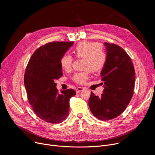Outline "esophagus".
<instances>
[{"instance_id": "obj_1", "label": "esophagus", "mask_w": 155, "mask_h": 155, "mask_svg": "<svg viewBox=\"0 0 155 155\" xmlns=\"http://www.w3.org/2000/svg\"><path fill=\"white\" fill-rule=\"evenodd\" d=\"M83 90H84V88H83V87H78V88L76 89V92H77V94H78V93H80V92H82Z\"/></svg>"}]
</instances>
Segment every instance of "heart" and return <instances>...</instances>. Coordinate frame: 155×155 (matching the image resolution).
<instances>
[{
  "label": "heart",
  "mask_w": 155,
  "mask_h": 155,
  "mask_svg": "<svg viewBox=\"0 0 155 155\" xmlns=\"http://www.w3.org/2000/svg\"><path fill=\"white\" fill-rule=\"evenodd\" d=\"M76 58L84 59L83 67L84 71L76 72L72 76L73 82L78 84H84L88 79L90 71L99 72L103 69L107 61V54L98 43L82 41L73 48ZM73 61V57L68 54L62 56L60 63L61 68L65 71H70Z\"/></svg>",
  "instance_id": "b5f03b06"
}]
</instances>
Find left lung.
<instances>
[{
	"mask_svg": "<svg viewBox=\"0 0 155 155\" xmlns=\"http://www.w3.org/2000/svg\"><path fill=\"white\" fill-rule=\"evenodd\" d=\"M104 45L107 61L101 73L104 89L101 97L91 92L88 105L96 118L109 120L127 108L133 95L136 73L131 59L124 49L114 43Z\"/></svg>",
	"mask_w": 155,
	"mask_h": 155,
	"instance_id": "obj_1",
	"label": "left lung"
}]
</instances>
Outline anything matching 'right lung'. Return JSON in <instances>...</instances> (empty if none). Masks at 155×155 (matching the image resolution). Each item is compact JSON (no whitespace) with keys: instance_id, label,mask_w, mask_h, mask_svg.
Masks as SVG:
<instances>
[{"instance_id":"right-lung-1","label":"right lung","mask_w":155,"mask_h":155,"mask_svg":"<svg viewBox=\"0 0 155 155\" xmlns=\"http://www.w3.org/2000/svg\"><path fill=\"white\" fill-rule=\"evenodd\" d=\"M73 41L48 43L34 52L28 63L24 83L28 99L35 114L48 123L58 124L67 119L72 88L59 94L55 80L63 76L60 61Z\"/></svg>"}]
</instances>
